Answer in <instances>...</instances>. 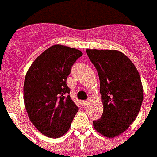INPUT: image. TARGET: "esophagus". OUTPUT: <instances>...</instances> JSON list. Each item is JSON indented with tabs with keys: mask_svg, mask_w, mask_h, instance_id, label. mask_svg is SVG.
<instances>
[{
	"mask_svg": "<svg viewBox=\"0 0 157 157\" xmlns=\"http://www.w3.org/2000/svg\"><path fill=\"white\" fill-rule=\"evenodd\" d=\"M87 103H88V101H82V102H81V105H82L83 107H86V105H87Z\"/></svg>",
	"mask_w": 157,
	"mask_h": 157,
	"instance_id": "obj_1",
	"label": "esophagus"
}]
</instances>
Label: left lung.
I'll return each instance as SVG.
<instances>
[{"label": "left lung", "instance_id": "1", "mask_svg": "<svg viewBox=\"0 0 157 157\" xmlns=\"http://www.w3.org/2000/svg\"><path fill=\"white\" fill-rule=\"evenodd\" d=\"M86 53L98 71L103 112L93 121L97 132L115 138L136 119L144 99V90L136 67L116 50L87 49Z\"/></svg>", "mask_w": 157, "mask_h": 157}]
</instances>
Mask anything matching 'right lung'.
<instances>
[{
  "instance_id": "add662e5",
  "label": "right lung",
  "mask_w": 157,
  "mask_h": 157,
  "mask_svg": "<svg viewBox=\"0 0 157 157\" xmlns=\"http://www.w3.org/2000/svg\"><path fill=\"white\" fill-rule=\"evenodd\" d=\"M81 55L75 48L53 45L40 54L27 71L23 84L26 111L33 125L49 138L66 134L78 112L66 82L71 66Z\"/></svg>"
}]
</instances>
